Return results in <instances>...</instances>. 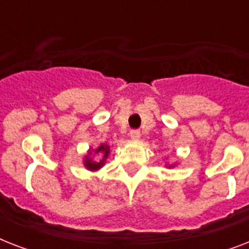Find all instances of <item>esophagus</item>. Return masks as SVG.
Masks as SVG:
<instances>
[{"instance_id": "esophagus-1", "label": "esophagus", "mask_w": 249, "mask_h": 249, "mask_svg": "<svg viewBox=\"0 0 249 249\" xmlns=\"http://www.w3.org/2000/svg\"><path fill=\"white\" fill-rule=\"evenodd\" d=\"M129 136H130L133 141H138L141 138V132L140 130H130Z\"/></svg>"}]
</instances>
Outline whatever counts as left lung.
<instances>
[{"label": "left lung", "instance_id": "1", "mask_svg": "<svg viewBox=\"0 0 249 249\" xmlns=\"http://www.w3.org/2000/svg\"><path fill=\"white\" fill-rule=\"evenodd\" d=\"M170 166H172V165H170Z\"/></svg>", "mask_w": 249, "mask_h": 249}]
</instances>
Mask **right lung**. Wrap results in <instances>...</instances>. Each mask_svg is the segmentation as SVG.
<instances>
[{
    "label": "right lung",
    "instance_id": "right-lung-1",
    "mask_svg": "<svg viewBox=\"0 0 249 249\" xmlns=\"http://www.w3.org/2000/svg\"><path fill=\"white\" fill-rule=\"evenodd\" d=\"M94 152H95V154H99V155H102V159L99 160V161H95V160H93L91 158H90V155H91V151H89V155L85 156V159H84V165L86 166V169H89V170L101 169L102 166L105 165L106 159H107V156H108V154H109V146H107V144H101L99 147L94 150Z\"/></svg>",
    "mask_w": 249,
    "mask_h": 249
}]
</instances>
